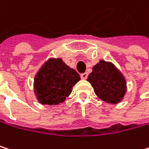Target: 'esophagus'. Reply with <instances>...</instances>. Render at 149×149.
I'll return each instance as SVG.
<instances>
[{
  "label": "esophagus",
  "mask_w": 149,
  "mask_h": 149,
  "mask_svg": "<svg viewBox=\"0 0 149 149\" xmlns=\"http://www.w3.org/2000/svg\"><path fill=\"white\" fill-rule=\"evenodd\" d=\"M87 76H88V74H87L86 72L82 73L81 75H80V77H81V79H87Z\"/></svg>",
  "instance_id": "34e87169"
}]
</instances>
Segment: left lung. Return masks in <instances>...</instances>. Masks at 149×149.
I'll return each mask as SVG.
<instances>
[{
  "label": "left lung",
  "mask_w": 149,
  "mask_h": 149,
  "mask_svg": "<svg viewBox=\"0 0 149 149\" xmlns=\"http://www.w3.org/2000/svg\"><path fill=\"white\" fill-rule=\"evenodd\" d=\"M87 81L97 96L105 102H120L126 93V80L121 71L112 63L101 60L93 67Z\"/></svg>",
  "instance_id": "left-lung-1"
}]
</instances>
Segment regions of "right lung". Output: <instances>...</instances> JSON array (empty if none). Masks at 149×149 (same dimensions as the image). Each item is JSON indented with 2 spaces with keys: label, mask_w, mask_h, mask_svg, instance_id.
Listing matches in <instances>:
<instances>
[{
  "label": "right lung",
  "mask_w": 149,
  "mask_h": 149,
  "mask_svg": "<svg viewBox=\"0 0 149 149\" xmlns=\"http://www.w3.org/2000/svg\"><path fill=\"white\" fill-rule=\"evenodd\" d=\"M79 80V74L62 58H49L34 77V93L40 103L57 105L65 101Z\"/></svg>",
  "instance_id": "obj_1"
}]
</instances>
